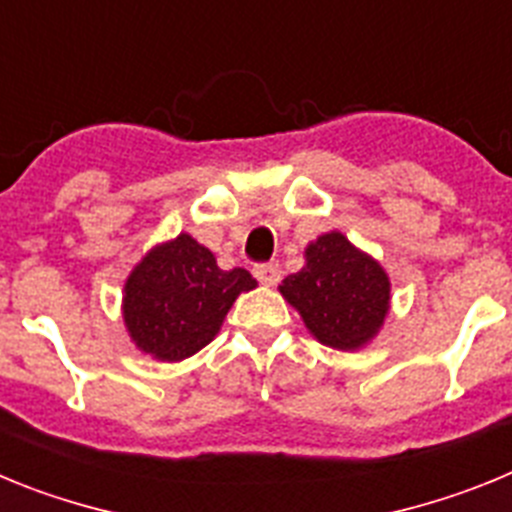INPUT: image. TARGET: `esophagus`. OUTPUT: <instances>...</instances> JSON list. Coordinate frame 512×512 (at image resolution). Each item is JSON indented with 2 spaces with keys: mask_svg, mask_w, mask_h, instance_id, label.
Instances as JSON below:
<instances>
[{
  "mask_svg": "<svg viewBox=\"0 0 512 512\" xmlns=\"http://www.w3.org/2000/svg\"><path fill=\"white\" fill-rule=\"evenodd\" d=\"M253 274H256V279H259L264 287H274V284L279 282V277H282V271H279L277 264H261L253 269Z\"/></svg>",
  "mask_w": 512,
  "mask_h": 512,
  "instance_id": "obj_1",
  "label": "esophagus"
}]
</instances>
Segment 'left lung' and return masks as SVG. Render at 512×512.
Instances as JSON below:
<instances>
[{"instance_id": "obj_1", "label": "left lung", "mask_w": 512, "mask_h": 512, "mask_svg": "<svg viewBox=\"0 0 512 512\" xmlns=\"http://www.w3.org/2000/svg\"><path fill=\"white\" fill-rule=\"evenodd\" d=\"M310 336L338 351H359L379 336L390 315L392 284L374 256L341 230L318 235L305 248V266L279 284Z\"/></svg>"}]
</instances>
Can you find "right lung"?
Masks as SVG:
<instances>
[{"label":"right lung","mask_w":512,"mask_h":512,"mask_svg":"<svg viewBox=\"0 0 512 512\" xmlns=\"http://www.w3.org/2000/svg\"><path fill=\"white\" fill-rule=\"evenodd\" d=\"M251 289L256 279L246 269H220L210 248L179 233L133 266L122 287V323L138 351L174 364L205 348Z\"/></svg>","instance_id":"obj_1"}]
</instances>
